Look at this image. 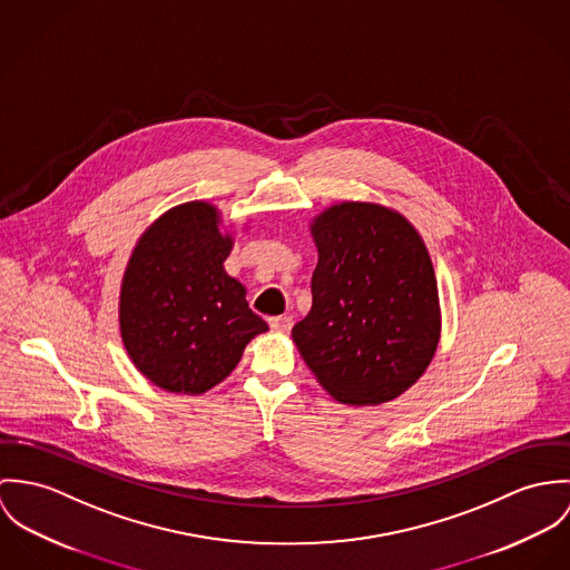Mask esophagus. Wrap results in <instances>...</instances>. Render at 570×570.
<instances>
[{"label":"esophagus","mask_w":570,"mask_h":570,"mask_svg":"<svg viewBox=\"0 0 570 570\" xmlns=\"http://www.w3.org/2000/svg\"><path fill=\"white\" fill-rule=\"evenodd\" d=\"M268 325L275 330V332H288L293 327V318L291 316H271L268 318Z\"/></svg>","instance_id":"34e87169"}]
</instances>
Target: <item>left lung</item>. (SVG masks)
Returning <instances> with one entry per match:
<instances>
[{
    "instance_id": "8db88e82",
    "label": "left lung",
    "mask_w": 570,
    "mask_h": 570,
    "mask_svg": "<svg viewBox=\"0 0 570 570\" xmlns=\"http://www.w3.org/2000/svg\"><path fill=\"white\" fill-rule=\"evenodd\" d=\"M318 252L313 308L293 341L338 402L382 404L431 365L440 343V295L415 227L376 203H338L313 223Z\"/></svg>"
}]
</instances>
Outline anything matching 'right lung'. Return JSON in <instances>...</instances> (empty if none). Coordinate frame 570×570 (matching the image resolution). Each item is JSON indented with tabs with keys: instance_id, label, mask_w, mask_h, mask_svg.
Segmentation results:
<instances>
[{
	"instance_id": "1",
	"label": "right lung",
	"mask_w": 570,
	"mask_h": 570,
	"mask_svg": "<svg viewBox=\"0 0 570 570\" xmlns=\"http://www.w3.org/2000/svg\"><path fill=\"white\" fill-rule=\"evenodd\" d=\"M218 209L184 203L157 218L128 259L120 293V330L130 361L157 386L205 393L240 363L245 345L266 332L245 286L223 262L232 236Z\"/></svg>"
}]
</instances>
